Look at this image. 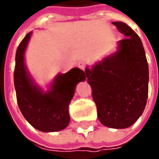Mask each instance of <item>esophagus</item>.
Wrapping results in <instances>:
<instances>
[{"mask_svg": "<svg viewBox=\"0 0 159 159\" xmlns=\"http://www.w3.org/2000/svg\"><path fill=\"white\" fill-rule=\"evenodd\" d=\"M78 66H79V68H80V69L83 70H85V69H86V64H85L84 62L79 63V64H78Z\"/></svg>", "mask_w": 159, "mask_h": 159, "instance_id": "obj_1", "label": "esophagus"}]
</instances>
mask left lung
Segmentation results:
<instances>
[{
  "instance_id": "1",
  "label": "left lung",
  "mask_w": 159,
  "mask_h": 159,
  "mask_svg": "<svg viewBox=\"0 0 159 159\" xmlns=\"http://www.w3.org/2000/svg\"><path fill=\"white\" fill-rule=\"evenodd\" d=\"M125 39L117 51L86 67L97 117L105 126L127 128L143 112L149 90V66L142 40L123 22H112Z\"/></svg>"
}]
</instances>
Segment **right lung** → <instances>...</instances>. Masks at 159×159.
I'll return each instance as SVG.
<instances>
[{
    "label": "right lung",
    "mask_w": 159,
    "mask_h": 159,
    "mask_svg": "<svg viewBox=\"0 0 159 159\" xmlns=\"http://www.w3.org/2000/svg\"><path fill=\"white\" fill-rule=\"evenodd\" d=\"M32 36L25 35L16 53L14 71L16 100L23 116L37 130L57 132L64 129L70 122L69 104L77 84L86 80L85 72L73 68L66 73L58 74L44 91L28 72L25 64V52Z\"/></svg>",
    "instance_id": "add662e5"
}]
</instances>
